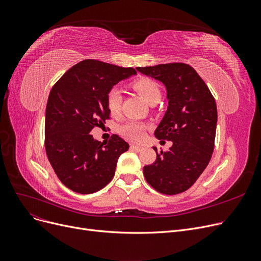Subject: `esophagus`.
I'll list each match as a JSON object with an SVG mask.
<instances>
[{"label":"esophagus","instance_id":"esophagus-1","mask_svg":"<svg viewBox=\"0 0 261 261\" xmlns=\"http://www.w3.org/2000/svg\"><path fill=\"white\" fill-rule=\"evenodd\" d=\"M130 149L134 150V151L139 152V151H141V150H143V147L138 146V145H132V146H130Z\"/></svg>","mask_w":261,"mask_h":261}]
</instances>
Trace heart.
I'll return each mask as SVG.
<instances>
[{"label":"heart","instance_id":"obj_1","mask_svg":"<svg viewBox=\"0 0 261 261\" xmlns=\"http://www.w3.org/2000/svg\"><path fill=\"white\" fill-rule=\"evenodd\" d=\"M133 88L143 96L147 102L152 103L153 101L160 100L161 98V89L160 86L155 81L151 78H140V80L133 83ZM107 108L111 115L116 116L120 114L122 102H123V93L118 87H113L107 93ZM147 125L143 122L138 121H127L118 126L117 132L124 138L138 141L141 140L145 136V132Z\"/></svg>","mask_w":261,"mask_h":261}]
</instances>
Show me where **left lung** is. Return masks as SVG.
Listing matches in <instances>:
<instances>
[{
	"label": "left lung",
	"instance_id": "8db88e82",
	"mask_svg": "<svg viewBox=\"0 0 261 261\" xmlns=\"http://www.w3.org/2000/svg\"><path fill=\"white\" fill-rule=\"evenodd\" d=\"M137 70L164 84L169 107L154 135L171 140L168 151L144 167L147 183L165 195L183 193L207 168L215 148L217 105L208 86L185 63H169ZM163 141V140H161Z\"/></svg>",
	"mask_w": 261,
	"mask_h": 261
}]
</instances>
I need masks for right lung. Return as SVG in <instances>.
<instances>
[{"label": "right lung", "instance_id": "add662e5", "mask_svg": "<svg viewBox=\"0 0 261 261\" xmlns=\"http://www.w3.org/2000/svg\"><path fill=\"white\" fill-rule=\"evenodd\" d=\"M136 73L133 67L85 60L52 87L45 109V152L55 174L73 192L92 194L107 186L118 156L128 150L120 136L101 143L90 132L110 116L108 91Z\"/></svg>", "mask_w": 261, "mask_h": 261}]
</instances>
